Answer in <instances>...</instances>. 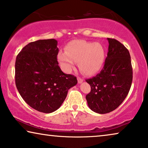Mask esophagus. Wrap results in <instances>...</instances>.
Returning a JSON list of instances; mask_svg holds the SVG:
<instances>
[{
	"mask_svg": "<svg viewBox=\"0 0 148 148\" xmlns=\"http://www.w3.org/2000/svg\"><path fill=\"white\" fill-rule=\"evenodd\" d=\"M77 79H78V84H81L84 81V79L82 78H80V77H78V78H77Z\"/></svg>",
	"mask_w": 148,
	"mask_h": 148,
	"instance_id": "34e87169",
	"label": "esophagus"
}]
</instances>
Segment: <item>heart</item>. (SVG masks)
<instances>
[{
	"label": "heart",
	"mask_w": 148,
	"mask_h": 148,
	"mask_svg": "<svg viewBox=\"0 0 148 148\" xmlns=\"http://www.w3.org/2000/svg\"><path fill=\"white\" fill-rule=\"evenodd\" d=\"M66 51H60L58 59L63 69L70 72L79 62V68L83 73H96L104 61L105 52L102 45L85 40H74L66 46Z\"/></svg>",
	"instance_id": "b5f03b06"
}]
</instances>
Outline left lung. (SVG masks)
<instances>
[{
    "mask_svg": "<svg viewBox=\"0 0 148 148\" xmlns=\"http://www.w3.org/2000/svg\"><path fill=\"white\" fill-rule=\"evenodd\" d=\"M109 46L104 66L99 74L86 80L91 91L86 96L92 111L106 114L116 110L130 90L133 72L128 50L114 38H108Z\"/></svg>",
    "mask_w": 148,
    "mask_h": 148,
    "instance_id": "1",
    "label": "left lung"
}]
</instances>
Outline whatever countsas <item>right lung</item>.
<instances>
[{"label": "right lung", "mask_w": 148, "mask_h": 148, "mask_svg": "<svg viewBox=\"0 0 148 148\" xmlns=\"http://www.w3.org/2000/svg\"><path fill=\"white\" fill-rule=\"evenodd\" d=\"M55 39L39 40L24 47L15 62V82L23 100L37 111L51 113L61 106L76 77L64 74L57 61Z\"/></svg>", "instance_id": "right-lung-1"}]
</instances>
